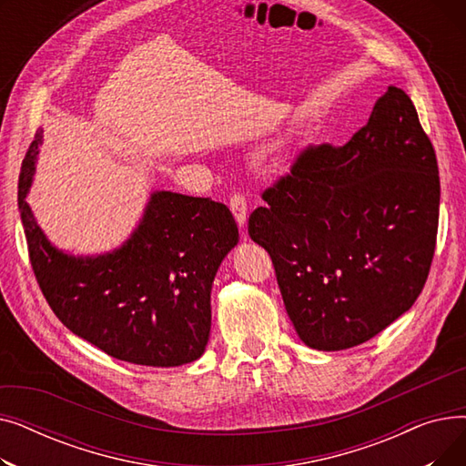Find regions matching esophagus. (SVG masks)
<instances>
[{
  "label": "esophagus",
  "mask_w": 466,
  "mask_h": 466,
  "mask_svg": "<svg viewBox=\"0 0 466 466\" xmlns=\"http://www.w3.org/2000/svg\"><path fill=\"white\" fill-rule=\"evenodd\" d=\"M230 209L238 220L239 227H246L248 220V198L241 192H232L230 196Z\"/></svg>",
  "instance_id": "34e87169"
}]
</instances>
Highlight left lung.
I'll return each mask as SVG.
<instances>
[{
  "mask_svg": "<svg viewBox=\"0 0 466 466\" xmlns=\"http://www.w3.org/2000/svg\"><path fill=\"white\" fill-rule=\"evenodd\" d=\"M253 241L306 346L362 344L408 311L436 248L440 176L410 96L390 85L351 139L308 145L262 190Z\"/></svg>",
  "mask_w": 466,
  "mask_h": 466,
  "instance_id": "8db88e82",
  "label": "left lung"
}]
</instances>
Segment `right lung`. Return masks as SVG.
<instances>
[{
    "instance_id": "1",
    "label": "right lung",
    "mask_w": 466,
    "mask_h": 466,
    "mask_svg": "<svg viewBox=\"0 0 466 466\" xmlns=\"http://www.w3.org/2000/svg\"><path fill=\"white\" fill-rule=\"evenodd\" d=\"M39 143L41 132L22 160L18 208L34 276L55 315L73 334L132 364L198 359L209 339L213 278L238 243L230 209L211 198L155 192L120 249L67 257L46 241L24 200Z\"/></svg>"
}]
</instances>
